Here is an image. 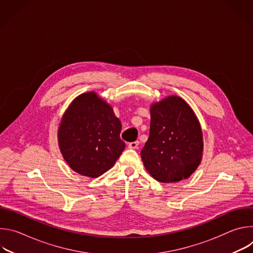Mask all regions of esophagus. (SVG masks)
<instances>
[{"instance_id":"34e87169","label":"esophagus","mask_w":253,"mask_h":253,"mask_svg":"<svg viewBox=\"0 0 253 253\" xmlns=\"http://www.w3.org/2000/svg\"><path fill=\"white\" fill-rule=\"evenodd\" d=\"M139 146V141H134L128 144V148L130 149H137Z\"/></svg>"}]
</instances>
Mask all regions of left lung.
<instances>
[{
	"mask_svg": "<svg viewBox=\"0 0 253 253\" xmlns=\"http://www.w3.org/2000/svg\"><path fill=\"white\" fill-rule=\"evenodd\" d=\"M149 138L141 158L149 174L162 183L187 179L199 166L203 152L200 123L191 107L168 96L150 108Z\"/></svg>",
	"mask_w": 253,
	"mask_h": 253,
	"instance_id": "8db88e82",
	"label": "left lung"
}]
</instances>
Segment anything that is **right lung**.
<instances>
[{"mask_svg":"<svg viewBox=\"0 0 253 253\" xmlns=\"http://www.w3.org/2000/svg\"><path fill=\"white\" fill-rule=\"evenodd\" d=\"M121 127L112 107L95 92L81 94L68 107L58 129L65 161L83 176H101L125 149Z\"/></svg>","mask_w":253,"mask_h":253,"instance_id":"obj_1","label":"right lung"}]
</instances>
